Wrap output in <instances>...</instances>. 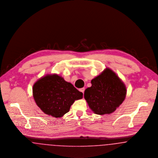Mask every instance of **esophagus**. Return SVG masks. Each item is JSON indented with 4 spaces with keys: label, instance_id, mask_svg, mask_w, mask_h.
Here are the masks:
<instances>
[{
    "label": "esophagus",
    "instance_id": "34e87169",
    "mask_svg": "<svg viewBox=\"0 0 158 158\" xmlns=\"http://www.w3.org/2000/svg\"><path fill=\"white\" fill-rule=\"evenodd\" d=\"M84 90H85V89H84V88H81V89H80V91H81V92H82L83 94H84Z\"/></svg>",
    "mask_w": 158,
    "mask_h": 158
}]
</instances>
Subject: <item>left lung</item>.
<instances>
[{"label": "left lung", "instance_id": "left-lung-1", "mask_svg": "<svg viewBox=\"0 0 158 158\" xmlns=\"http://www.w3.org/2000/svg\"><path fill=\"white\" fill-rule=\"evenodd\" d=\"M91 83V87L84 91V98L95 114H111L124 100L127 93L125 85L109 68L93 79Z\"/></svg>", "mask_w": 158, "mask_h": 158}]
</instances>
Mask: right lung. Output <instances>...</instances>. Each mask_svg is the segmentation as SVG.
<instances>
[{
  "label": "right lung",
  "mask_w": 158,
  "mask_h": 158,
  "mask_svg": "<svg viewBox=\"0 0 158 158\" xmlns=\"http://www.w3.org/2000/svg\"><path fill=\"white\" fill-rule=\"evenodd\" d=\"M33 93L37 106L47 115L60 118L69 112L75 100L83 93L57 75H47L34 84Z\"/></svg>",
  "instance_id": "add662e5"
}]
</instances>
